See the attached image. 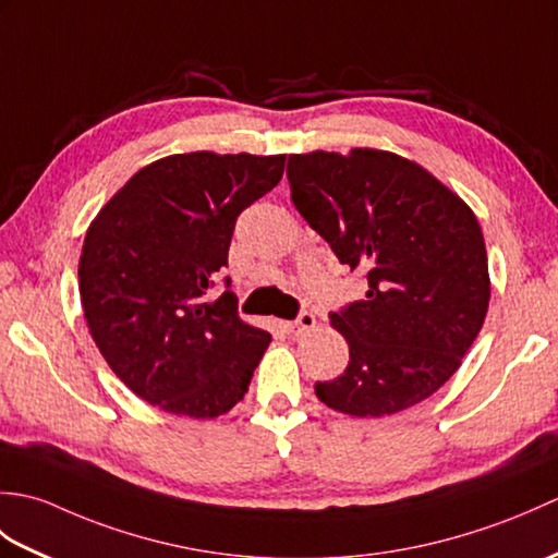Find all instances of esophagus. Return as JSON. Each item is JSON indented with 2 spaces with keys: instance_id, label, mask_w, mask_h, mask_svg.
I'll return each instance as SVG.
<instances>
[{
  "instance_id": "obj_1",
  "label": "esophagus",
  "mask_w": 558,
  "mask_h": 558,
  "mask_svg": "<svg viewBox=\"0 0 558 558\" xmlns=\"http://www.w3.org/2000/svg\"><path fill=\"white\" fill-rule=\"evenodd\" d=\"M316 326V318H314V314L312 312H300V316L294 318V322H290L288 324V328H290V333L292 336H304V333H310V330Z\"/></svg>"
}]
</instances>
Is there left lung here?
<instances>
[{
    "label": "left lung",
    "mask_w": 558,
    "mask_h": 558,
    "mask_svg": "<svg viewBox=\"0 0 558 558\" xmlns=\"http://www.w3.org/2000/svg\"><path fill=\"white\" fill-rule=\"evenodd\" d=\"M300 216L360 270L366 298L330 314L348 369L316 381L322 402L352 417L417 405L458 372L489 306L480 222L434 174L388 150H314L288 160Z\"/></svg>",
    "instance_id": "left-lung-1"
}]
</instances>
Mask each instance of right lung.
<instances>
[{"mask_svg": "<svg viewBox=\"0 0 558 558\" xmlns=\"http://www.w3.org/2000/svg\"><path fill=\"white\" fill-rule=\"evenodd\" d=\"M286 156L182 153L146 165L90 222L78 292L110 369L165 412L208 420L246 393L270 333L236 316L230 278L210 300L240 213L280 182Z\"/></svg>", "mask_w": 558, "mask_h": 558, "instance_id": "obj_1", "label": "right lung"}]
</instances>
